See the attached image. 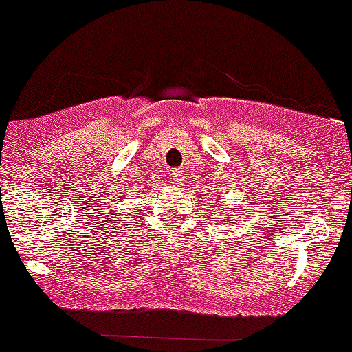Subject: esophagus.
<instances>
[{"mask_svg": "<svg viewBox=\"0 0 352 352\" xmlns=\"http://www.w3.org/2000/svg\"><path fill=\"white\" fill-rule=\"evenodd\" d=\"M171 179L175 181V184H181V181H184V173L181 171V169L171 171Z\"/></svg>", "mask_w": 352, "mask_h": 352, "instance_id": "obj_1", "label": "esophagus"}]
</instances>
